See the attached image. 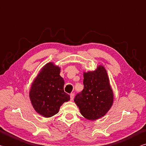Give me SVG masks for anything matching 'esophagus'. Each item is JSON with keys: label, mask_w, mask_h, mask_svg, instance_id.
I'll return each instance as SVG.
<instances>
[{"label": "esophagus", "mask_w": 146, "mask_h": 146, "mask_svg": "<svg viewBox=\"0 0 146 146\" xmlns=\"http://www.w3.org/2000/svg\"><path fill=\"white\" fill-rule=\"evenodd\" d=\"M74 96H75V94H74V93H71V94H70V100L72 101V100H73V99H74Z\"/></svg>", "instance_id": "obj_1"}]
</instances>
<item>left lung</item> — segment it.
<instances>
[{"label":"left lung","instance_id":"obj_1","mask_svg":"<svg viewBox=\"0 0 146 146\" xmlns=\"http://www.w3.org/2000/svg\"><path fill=\"white\" fill-rule=\"evenodd\" d=\"M83 83V91L76 94L74 102L86 119L91 121L102 117L113 102L107 70L100 65L93 71L84 72Z\"/></svg>","mask_w":146,"mask_h":146}]
</instances>
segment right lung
Wrapping results in <instances>:
<instances>
[{
	"mask_svg": "<svg viewBox=\"0 0 146 146\" xmlns=\"http://www.w3.org/2000/svg\"><path fill=\"white\" fill-rule=\"evenodd\" d=\"M60 68L53 62L44 65L34 79L29 97L34 110L44 117L59 112L60 106L70 100L64 91V80L60 76Z\"/></svg>",
	"mask_w": 146,
	"mask_h": 146,
	"instance_id": "1",
	"label": "right lung"
}]
</instances>
